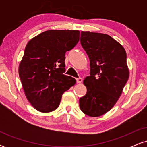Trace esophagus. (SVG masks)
I'll list each match as a JSON object with an SVG mask.
<instances>
[{"label":"esophagus","instance_id":"34e87169","mask_svg":"<svg viewBox=\"0 0 147 147\" xmlns=\"http://www.w3.org/2000/svg\"><path fill=\"white\" fill-rule=\"evenodd\" d=\"M76 81H77V83L81 84L82 82V81H83V79H82V78H81V77H79V78L76 79Z\"/></svg>","mask_w":147,"mask_h":147}]
</instances>
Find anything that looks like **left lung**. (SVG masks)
Masks as SVG:
<instances>
[{
  "instance_id": "left-lung-1",
  "label": "left lung",
  "mask_w": 147,
  "mask_h": 147,
  "mask_svg": "<svg viewBox=\"0 0 147 147\" xmlns=\"http://www.w3.org/2000/svg\"><path fill=\"white\" fill-rule=\"evenodd\" d=\"M81 44L90 59V76L84 80L87 92L79 99L84 113L99 117L113 107L129 77L126 52L108 34L81 32Z\"/></svg>"
}]
</instances>
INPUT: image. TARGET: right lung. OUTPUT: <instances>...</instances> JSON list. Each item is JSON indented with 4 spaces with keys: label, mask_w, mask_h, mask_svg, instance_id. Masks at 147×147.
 I'll return each mask as SVG.
<instances>
[{
    "label": "right lung",
    "mask_w": 147,
    "mask_h": 147,
    "mask_svg": "<svg viewBox=\"0 0 147 147\" xmlns=\"http://www.w3.org/2000/svg\"><path fill=\"white\" fill-rule=\"evenodd\" d=\"M78 30H48L34 37L25 47L18 74L25 95L35 109L55 111L63 93L76 83L64 75L65 54L79 41Z\"/></svg>",
    "instance_id": "1"
}]
</instances>
